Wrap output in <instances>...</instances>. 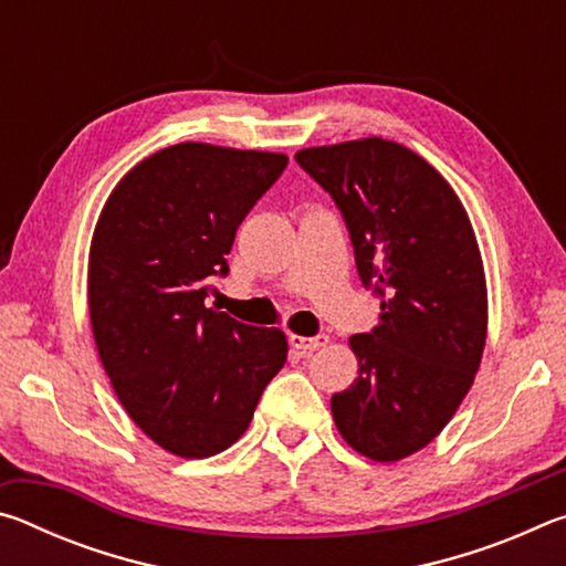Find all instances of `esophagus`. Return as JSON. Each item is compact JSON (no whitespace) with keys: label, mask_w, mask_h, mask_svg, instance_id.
I'll return each instance as SVG.
<instances>
[{"label":"esophagus","mask_w":566,"mask_h":566,"mask_svg":"<svg viewBox=\"0 0 566 566\" xmlns=\"http://www.w3.org/2000/svg\"><path fill=\"white\" fill-rule=\"evenodd\" d=\"M327 342H329L327 334H317V337H300V334H290L292 347L304 352V354H312L322 347H327Z\"/></svg>","instance_id":"34e87169"}]
</instances>
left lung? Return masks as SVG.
Here are the masks:
<instances>
[{"label":"left lung","instance_id":"8db88e82","mask_svg":"<svg viewBox=\"0 0 566 566\" xmlns=\"http://www.w3.org/2000/svg\"><path fill=\"white\" fill-rule=\"evenodd\" d=\"M349 229L379 324L354 334L359 377L332 397L339 434L397 462L442 432L486 342V282L472 222L439 171L397 142L367 137L296 151Z\"/></svg>","mask_w":566,"mask_h":566}]
</instances>
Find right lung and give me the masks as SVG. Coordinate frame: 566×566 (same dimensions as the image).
<instances>
[{
	"label": "right lung",
	"mask_w": 566,
	"mask_h": 566,
	"mask_svg": "<svg viewBox=\"0 0 566 566\" xmlns=\"http://www.w3.org/2000/svg\"><path fill=\"white\" fill-rule=\"evenodd\" d=\"M286 161L181 142L129 169L94 229L90 319L104 371L142 432L177 457L232 447L286 361L284 332L205 306L237 227Z\"/></svg>",
	"instance_id": "obj_1"
}]
</instances>
